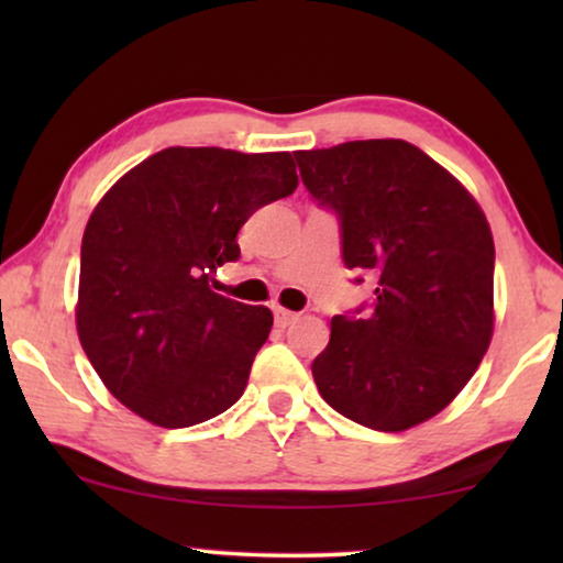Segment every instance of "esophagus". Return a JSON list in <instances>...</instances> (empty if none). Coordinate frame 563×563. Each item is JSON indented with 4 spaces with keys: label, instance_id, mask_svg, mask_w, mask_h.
I'll list each match as a JSON object with an SVG mask.
<instances>
[{
    "label": "esophagus",
    "instance_id": "esophagus-1",
    "mask_svg": "<svg viewBox=\"0 0 563 563\" xmlns=\"http://www.w3.org/2000/svg\"><path fill=\"white\" fill-rule=\"evenodd\" d=\"M299 318L297 312H291V310H284V307H274V322L279 328H287V325H291V322H295Z\"/></svg>",
    "mask_w": 563,
    "mask_h": 563
}]
</instances>
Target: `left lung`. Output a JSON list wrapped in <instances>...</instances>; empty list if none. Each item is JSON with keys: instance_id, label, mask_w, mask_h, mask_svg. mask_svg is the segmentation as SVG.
Wrapping results in <instances>:
<instances>
[{"instance_id": "obj_1", "label": "left lung", "mask_w": 563, "mask_h": 563, "mask_svg": "<svg viewBox=\"0 0 563 563\" xmlns=\"http://www.w3.org/2000/svg\"><path fill=\"white\" fill-rule=\"evenodd\" d=\"M299 176L341 225L345 268L374 274L368 305L335 314L312 361L325 402L397 433L443 410L489 349L495 241L474 197L405 141L297 151ZM364 279L356 276V284Z\"/></svg>"}]
</instances>
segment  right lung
Listing matches in <instances>:
<instances>
[{"label":"right lung","mask_w":563,"mask_h":563,"mask_svg":"<svg viewBox=\"0 0 563 563\" xmlns=\"http://www.w3.org/2000/svg\"><path fill=\"white\" fill-rule=\"evenodd\" d=\"M295 189L289 153L179 145L107 191L84 230L76 328L122 405L189 428L241 399L274 314L212 291L214 272L241 258L245 220Z\"/></svg>","instance_id":"add662e5"}]
</instances>
